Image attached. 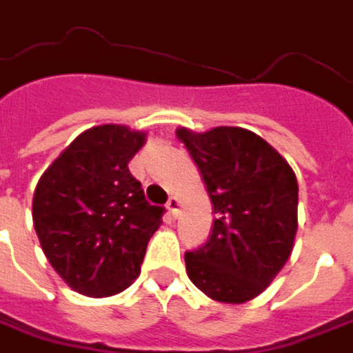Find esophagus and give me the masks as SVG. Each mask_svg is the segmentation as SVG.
<instances>
[{
	"label": "esophagus",
	"mask_w": 353,
	"mask_h": 353,
	"mask_svg": "<svg viewBox=\"0 0 353 353\" xmlns=\"http://www.w3.org/2000/svg\"><path fill=\"white\" fill-rule=\"evenodd\" d=\"M165 207H168V213H170L172 217H177V215H179V207H181V203H179V199H177V197H174V195H172Z\"/></svg>",
	"instance_id": "obj_1"
}]
</instances>
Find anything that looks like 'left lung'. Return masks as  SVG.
Wrapping results in <instances>:
<instances>
[{
	"instance_id": "left-lung-1",
	"label": "left lung",
	"mask_w": 353,
	"mask_h": 353,
	"mask_svg": "<svg viewBox=\"0 0 353 353\" xmlns=\"http://www.w3.org/2000/svg\"><path fill=\"white\" fill-rule=\"evenodd\" d=\"M213 203L205 245L185 253L188 276L205 296L243 304L286 265L299 229V183L283 156L254 132L177 128Z\"/></svg>"
}]
</instances>
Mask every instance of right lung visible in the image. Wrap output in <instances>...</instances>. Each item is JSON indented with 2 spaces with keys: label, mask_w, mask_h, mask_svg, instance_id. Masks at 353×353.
Returning a JSON list of instances; mask_svg holds the SVG:
<instances>
[{
  "label": "right lung",
  "mask_w": 353,
  "mask_h": 353,
  "mask_svg": "<svg viewBox=\"0 0 353 353\" xmlns=\"http://www.w3.org/2000/svg\"><path fill=\"white\" fill-rule=\"evenodd\" d=\"M146 132L102 124L79 134L33 193V227L57 274L85 296H112L140 274L163 207L150 205L128 163Z\"/></svg>",
  "instance_id": "add662e5"
}]
</instances>
